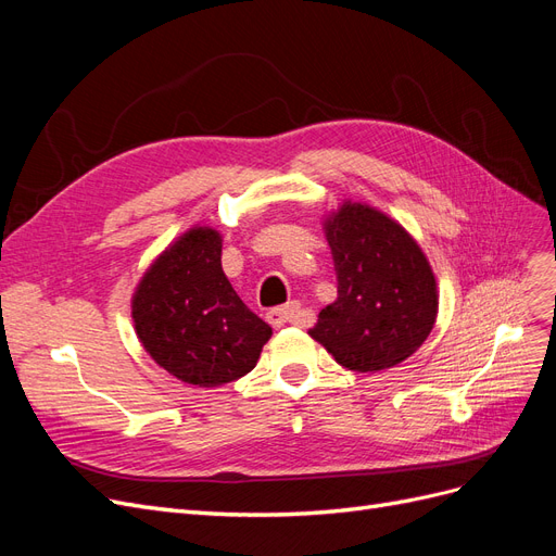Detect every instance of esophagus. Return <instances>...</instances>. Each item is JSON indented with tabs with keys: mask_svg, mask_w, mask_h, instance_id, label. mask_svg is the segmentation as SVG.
I'll use <instances>...</instances> for the list:
<instances>
[{
	"mask_svg": "<svg viewBox=\"0 0 556 556\" xmlns=\"http://www.w3.org/2000/svg\"><path fill=\"white\" fill-rule=\"evenodd\" d=\"M267 320L275 328H281V326H302L304 324V312L300 307V302H289L283 304V307H275L267 312Z\"/></svg>",
	"mask_w": 556,
	"mask_h": 556,
	"instance_id": "esophagus-1",
	"label": "esophagus"
}]
</instances>
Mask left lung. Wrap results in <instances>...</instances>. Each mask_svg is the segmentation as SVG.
Wrapping results in <instances>:
<instances>
[{
    "mask_svg": "<svg viewBox=\"0 0 556 556\" xmlns=\"http://www.w3.org/2000/svg\"><path fill=\"white\" fill-rule=\"evenodd\" d=\"M337 300L309 334L353 371H381L416 353L432 332L439 295L422 249L383 212L344 203L326 222Z\"/></svg>",
    "mask_w": 556,
    "mask_h": 556,
    "instance_id": "obj_1",
    "label": "left lung"
}]
</instances>
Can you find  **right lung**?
<instances>
[{
  "label": "right lung",
  "mask_w": 556,
  "mask_h": 556,
  "mask_svg": "<svg viewBox=\"0 0 556 556\" xmlns=\"http://www.w3.org/2000/svg\"><path fill=\"white\" fill-rule=\"evenodd\" d=\"M136 334L175 379L214 388L249 374L273 328L232 291L222 270V236L191 228L138 283Z\"/></svg>",
  "instance_id": "right-lung-1"
}]
</instances>
